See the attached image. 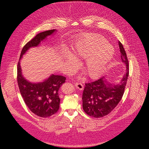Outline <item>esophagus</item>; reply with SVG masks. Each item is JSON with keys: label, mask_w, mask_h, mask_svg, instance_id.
<instances>
[{"label": "esophagus", "mask_w": 149, "mask_h": 149, "mask_svg": "<svg viewBox=\"0 0 149 149\" xmlns=\"http://www.w3.org/2000/svg\"><path fill=\"white\" fill-rule=\"evenodd\" d=\"M75 86L80 90H83L84 89V86L81 83H76Z\"/></svg>", "instance_id": "1"}]
</instances>
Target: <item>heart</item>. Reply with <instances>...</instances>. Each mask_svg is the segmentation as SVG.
Masks as SVG:
<instances>
[{
    "label": "heart",
    "mask_w": 149,
    "mask_h": 149,
    "mask_svg": "<svg viewBox=\"0 0 149 149\" xmlns=\"http://www.w3.org/2000/svg\"><path fill=\"white\" fill-rule=\"evenodd\" d=\"M71 54L76 58L84 59L83 63L84 72L93 79L104 72L113 56L114 49L101 35L86 34L72 47ZM66 57L70 60L69 56Z\"/></svg>",
    "instance_id": "1"
}]
</instances>
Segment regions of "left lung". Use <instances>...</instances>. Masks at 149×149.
<instances>
[{"label": "left lung", "mask_w": 149, "mask_h": 149, "mask_svg": "<svg viewBox=\"0 0 149 149\" xmlns=\"http://www.w3.org/2000/svg\"><path fill=\"white\" fill-rule=\"evenodd\" d=\"M121 58L126 66V72L120 84L109 83L102 77L91 83H85L83 93V109L88 115L101 118L111 113L121 101L129 73V64L122 43L119 42Z\"/></svg>", "instance_id": "1"}]
</instances>
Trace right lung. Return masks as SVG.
<instances>
[{
	"label": "right lung",
	"mask_w": 149,
	"mask_h": 149,
	"mask_svg": "<svg viewBox=\"0 0 149 149\" xmlns=\"http://www.w3.org/2000/svg\"><path fill=\"white\" fill-rule=\"evenodd\" d=\"M56 29L38 33L29 41L22 50L20 59L31 47L37 46L47 36L51 35ZM17 83L20 92L29 110L35 115L48 118L57 113L60 107V99L58 90L66 80L62 75H52L43 82L32 83L28 81L22 75L20 63L17 64Z\"/></svg>",
	"instance_id": "right-lung-1"
}]
</instances>
